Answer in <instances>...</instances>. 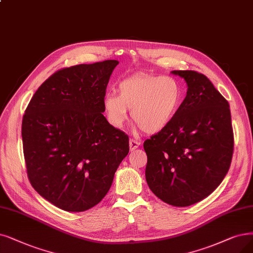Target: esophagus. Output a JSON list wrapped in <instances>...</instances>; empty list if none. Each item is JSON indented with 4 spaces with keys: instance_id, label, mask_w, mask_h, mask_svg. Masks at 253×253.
I'll return each instance as SVG.
<instances>
[{
    "instance_id": "34e87169",
    "label": "esophagus",
    "mask_w": 253,
    "mask_h": 253,
    "mask_svg": "<svg viewBox=\"0 0 253 253\" xmlns=\"http://www.w3.org/2000/svg\"><path fill=\"white\" fill-rule=\"evenodd\" d=\"M139 146H140V142H138V141H136L134 139H129V150L130 151L135 150Z\"/></svg>"
}]
</instances>
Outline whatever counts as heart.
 I'll return each instance as SVG.
<instances>
[{
  "label": "heart",
  "instance_id": "b5f03b06",
  "mask_svg": "<svg viewBox=\"0 0 253 253\" xmlns=\"http://www.w3.org/2000/svg\"><path fill=\"white\" fill-rule=\"evenodd\" d=\"M183 102V91L177 81L167 76L139 74L118 84V94H105L103 105L111 125L121 127L132 119L146 134L164 130L176 116Z\"/></svg>",
  "mask_w": 253,
  "mask_h": 253
}]
</instances>
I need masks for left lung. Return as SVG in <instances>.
Instances as JSON below:
<instances>
[{"label":"left lung","instance_id":"8db88e82","mask_svg":"<svg viewBox=\"0 0 253 253\" xmlns=\"http://www.w3.org/2000/svg\"><path fill=\"white\" fill-rule=\"evenodd\" d=\"M188 86L174 119L144 144L145 178L164 203L188 207L208 197L223 180L234 151L227 100L194 70H173Z\"/></svg>","mask_w":253,"mask_h":253}]
</instances>
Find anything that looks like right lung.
<instances>
[{
	"label": "right lung",
	"mask_w": 253,
	"mask_h": 253,
	"mask_svg": "<svg viewBox=\"0 0 253 253\" xmlns=\"http://www.w3.org/2000/svg\"><path fill=\"white\" fill-rule=\"evenodd\" d=\"M117 60L58 70L26 109L22 138L28 177L57 208L83 211L108 193L128 154V137L111 126L103 100Z\"/></svg>",
	"instance_id": "add662e5"
}]
</instances>
